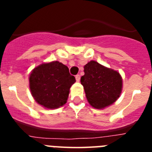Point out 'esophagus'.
Masks as SVG:
<instances>
[{"instance_id": "34e87169", "label": "esophagus", "mask_w": 152, "mask_h": 152, "mask_svg": "<svg viewBox=\"0 0 152 152\" xmlns=\"http://www.w3.org/2000/svg\"><path fill=\"white\" fill-rule=\"evenodd\" d=\"M75 78H76V80H77V81H80V75H76V76H75Z\"/></svg>"}]
</instances>
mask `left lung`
I'll return each mask as SVG.
<instances>
[{
  "instance_id": "obj_1",
  "label": "left lung",
  "mask_w": 152,
  "mask_h": 152,
  "mask_svg": "<svg viewBox=\"0 0 152 152\" xmlns=\"http://www.w3.org/2000/svg\"><path fill=\"white\" fill-rule=\"evenodd\" d=\"M80 77L86 97L93 107L103 109L113 103L121 94L123 80L119 72L103 66L95 61L84 65Z\"/></svg>"
}]
</instances>
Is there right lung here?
Here are the masks:
<instances>
[{
	"instance_id": "1",
	"label": "right lung",
	"mask_w": 152,
	"mask_h": 152,
	"mask_svg": "<svg viewBox=\"0 0 152 152\" xmlns=\"http://www.w3.org/2000/svg\"><path fill=\"white\" fill-rule=\"evenodd\" d=\"M76 81L66 65L59 61L42 64L29 76V88L37 103L48 109L65 104L70 88Z\"/></svg>"
}]
</instances>
